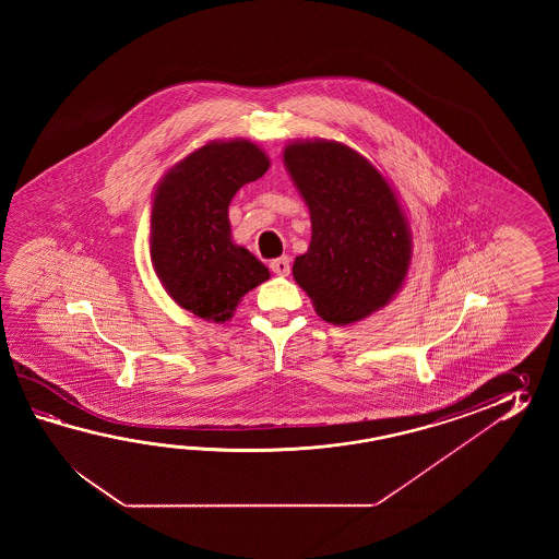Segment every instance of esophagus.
<instances>
[{
    "label": "esophagus",
    "mask_w": 559,
    "mask_h": 559,
    "mask_svg": "<svg viewBox=\"0 0 559 559\" xmlns=\"http://www.w3.org/2000/svg\"><path fill=\"white\" fill-rule=\"evenodd\" d=\"M270 267H272V272L275 275H289V270H292V265H289V258H277V260H272L270 262Z\"/></svg>",
    "instance_id": "34e87169"
}]
</instances>
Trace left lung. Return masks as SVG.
<instances>
[{
  "mask_svg": "<svg viewBox=\"0 0 559 559\" xmlns=\"http://www.w3.org/2000/svg\"><path fill=\"white\" fill-rule=\"evenodd\" d=\"M284 166L309 207L311 241L294 280L333 325L366 320L402 289L412 263L409 222L392 183L349 145L297 140Z\"/></svg>",
  "mask_w": 559,
  "mask_h": 559,
  "instance_id": "left-lung-1",
  "label": "left lung"
}]
</instances>
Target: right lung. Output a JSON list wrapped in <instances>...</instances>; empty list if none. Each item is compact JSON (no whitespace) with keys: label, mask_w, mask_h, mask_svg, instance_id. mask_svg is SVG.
I'll list each match as a JSON object with an SVG mask.
<instances>
[{"label":"right lung","mask_w":559,"mask_h":559,"mask_svg":"<svg viewBox=\"0 0 559 559\" xmlns=\"http://www.w3.org/2000/svg\"><path fill=\"white\" fill-rule=\"evenodd\" d=\"M270 157L250 140H214L179 159L152 198L150 255L179 308L195 318L231 320L241 297L270 280L253 253L234 243L229 203L262 178Z\"/></svg>","instance_id":"obj_1"}]
</instances>
